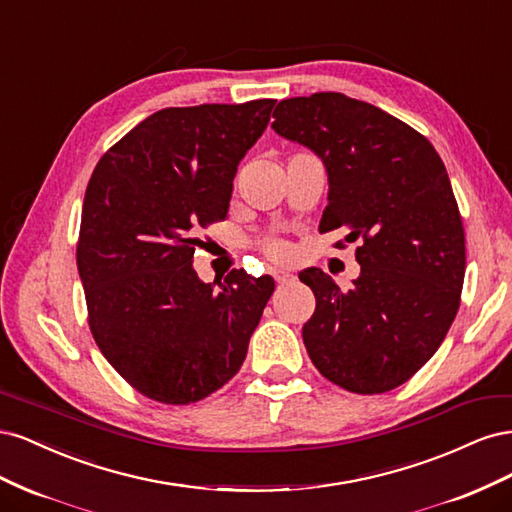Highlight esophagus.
Returning a JSON list of instances; mask_svg holds the SVG:
<instances>
[{
	"mask_svg": "<svg viewBox=\"0 0 512 512\" xmlns=\"http://www.w3.org/2000/svg\"><path fill=\"white\" fill-rule=\"evenodd\" d=\"M273 277H275V282H277V284H282V286L294 280V275H292V273H288V271H273Z\"/></svg>",
	"mask_w": 512,
	"mask_h": 512,
	"instance_id": "1",
	"label": "esophagus"
}]
</instances>
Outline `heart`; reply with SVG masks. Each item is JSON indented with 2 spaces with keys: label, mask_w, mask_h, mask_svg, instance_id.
<instances>
[{
  "label": "heart",
  "mask_w": 512,
  "mask_h": 512,
  "mask_svg": "<svg viewBox=\"0 0 512 512\" xmlns=\"http://www.w3.org/2000/svg\"><path fill=\"white\" fill-rule=\"evenodd\" d=\"M267 252L273 256V258H288L290 256V247L286 245V243H282V241H271L269 245H267Z\"/></svg>",
  "instance_id": "heart-1"
}]
</instances>
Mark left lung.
<instances>
[{
	"instance_id": "1",
	"label": "left lung",
	"mask_w": 512,
	"mask_h": 512,
	"mask_svg": "<svg viewBox=\"0 0 512 512\" xmlns=\"http://www.w3.org/2000/svg\"><path fill=\"white\" fill-rule=\"evenodd\" d=\"M273 117L327 170L320 232L359 241L352 288L316 267L299 275L316 297L309 359L346 391H391L431 359L459 309L466 239L444 162L408 123L337 91L282 100Z\"/></svg>"
}]
</instances>
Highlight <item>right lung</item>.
Here are the masks:
<instances>
[{
    "label": "right lung",
    "mask_w": 512,
    "mask_h": 512,
    "mask_svg": "<svg viewBox=\"0 0 512 512\" xmlns=\"http://www.w3.org/2000/svg\"><path fill=\"white\" fill-rule=\"evenodd\" d=\"M275 100L162 108L108 149L89 179L76 265L89 329L138 393L192 404L237 374L271 275L194 271L196 232L224 220L232 179Z\"/></svg>",
    "instance_id": "1"
}]
</instances>
